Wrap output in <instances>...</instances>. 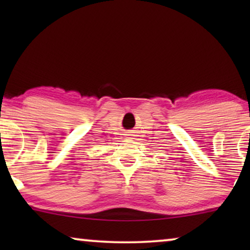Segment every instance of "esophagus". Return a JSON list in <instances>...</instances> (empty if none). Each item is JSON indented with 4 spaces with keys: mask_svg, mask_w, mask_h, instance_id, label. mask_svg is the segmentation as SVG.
<instances>
[{
    "mask_svg": "<svg viewBox=\"0 0 250 250\" xmlns=\"http://www.w3.org/2000/svg\"><path fill=\"white\" fill-rule=\"evenodd\" d=\"M126 135H128V136H133V134H132V132H128V134H126Z\"/></svg>",
    "mask_w": 250,
    "mask_h": 250,
    "instance_id": "1",
    "label": "esophagus"
}]
</instances>
